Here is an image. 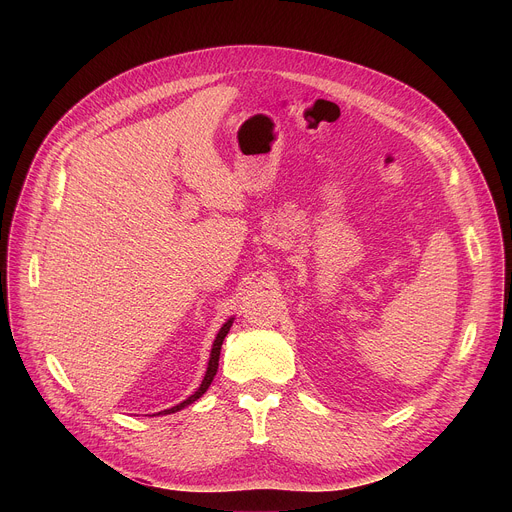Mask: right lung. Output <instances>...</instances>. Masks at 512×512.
Listing matches in <instances>:
<instances>
[{
    "instance_id": "right-lung-1",
    "label": "right lung",
    "mask_w": 512,
    "mask_h": 512,
    "mask_svg": "<svg viewBox=\"0 0 512 512\" xmlns=\"http://www.w3.org/2000/svg\"><path fill=\"white\" fill-rule=\"evenodd\" d=\"M233 320H235V318H229V320L223 324V328L218 330V334H216V338H214V344H212V350H210V360H208L206 375H204L200 387L194 391V395H190L186 401H182V403H178V405H174V407H170V409H166V411H160V413H164V415L176 413V411L188 407L190 403H194L196 399H200V397L206 393V389L210 387V383H212V379H214V375H216V371H218V358H221V346H223V340H225V336L229 334V330H231V326H233Z\"/></svg>"
}]
</instances>
